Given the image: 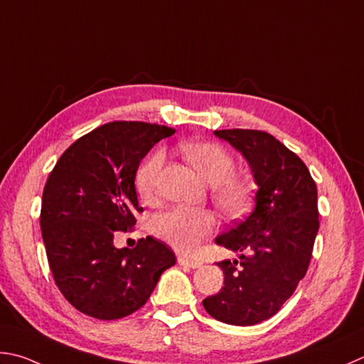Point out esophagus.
Here are the masks:
<instances>
[{"mask_svg": "<svg viewBox=\"0 0 364 364\" xmlns=\"http://www.w3.org/2000/svg\"><path fill=\"white\" fill-rule=\"evenodd\" d=\"M177 263H179L181 266L191 267V269H196V267H200L203 264L200 259H193V258H188V257H179V258H177Z\"/></svg>", "mask_w": 364, "mask_h": 364, "instance_id": "obj_1", "label": "esophagus"}]
</instances>
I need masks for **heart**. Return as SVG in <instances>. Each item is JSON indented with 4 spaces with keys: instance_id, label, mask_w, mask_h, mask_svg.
<instances>
[{
    "instance_id": "obj_1",
    "label": "heart",
    "mask_w": 364,
    "mask_h": 364,
    "mask_svg": "<svg viewBox=\"0 0 364 364\" xmlns=\"http://www.w3.org/2000/svg\"><path fill=\"white\" fill-rule=\"evenodd\" d=\"M182 154L196 173L210 183L212 200L225 214L237 215L245 210L250 201V187L245 181L231 176L235 160L223 147L214 142H190L182 147ZM163 161L164 154L155 150L136 173V188L142 200H152ZM150 228L176 250L193 252L204 239L214 235L215 218L204 209L176 208L155 215Z\"/></svg>"
}]
</instances>
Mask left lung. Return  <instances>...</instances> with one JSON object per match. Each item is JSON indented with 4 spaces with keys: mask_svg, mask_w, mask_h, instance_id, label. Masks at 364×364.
I'll list each match as a JSON object with an SVG mask.
<instances>
[{
    "mask_svg": "<svg viewBox=\"0 0 364 364\" xmlns=\"http://www.w3.org/2000/svg\"><path fill=\"white\" fill-rule=\"evenodd\" d=\"M249 163L258 185L255 209L215 239L241 259L217 263L223 287L203 301L212 317L250 326L271 318L306 276L318 231L317 185L303 160L258 129H218Z\"/></svg>",
    "mask_w": 364,
    "mask_h": 364,
    "instance_id": "1",
    "label": "left lung"
}]
</instances>
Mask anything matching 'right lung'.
Returning <instances> with one entry per match:
<instances>
[{"label": "right lung", "mask_w": 364, "mask_h": 364, "mask_svg": "<svg viewBox=\"0 0 364 364\" xmlns=\"http://www.w3.org/2000/svg\"><path fill=\"white\" fill-rule=\"evenodd\" d=\"M173 128L111 122L82 136L60 156L43 191L41 231L58 290L82 314L117 320L147 303L176 255L147 236L117 249L115 231L132 230L139 163Z\"/></svg>", "instance_id": "1"}]
</instances>
